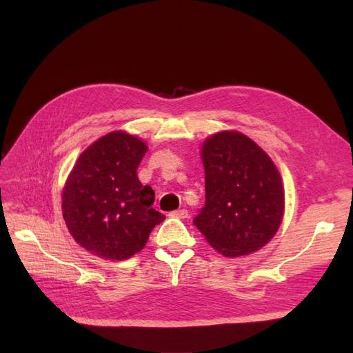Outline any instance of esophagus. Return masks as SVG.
<instances>
[{
	"label": "esophagus",
	"instance_id": "obj_1",
	"mask_svg": "<svg viewBox=\"0 0 353 353\" xmlns=\"http://www.w3.org/2000/svg\"><path fill=\"white\" fill-rule=\"evenodd\" d=\"M170 218H178V219H184L188 216V212L185 209H178V210H172L169 213Z\"/></svg>",
	"mask_w": 353,
	"mask_h": 353
}]
</instances>
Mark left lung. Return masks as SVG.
<instances>
[{"label":"left lung","mask_w":353,"mask_h":353,"mask_svg":"<svg viewBox=\"0 0 353 353\" xmlns=\"http://www.w3.org/2000/svg\"><path fill=\"white\" fill-rule=\"evenodd\" d=\"M201 160L206 201L194 225L223 256L263 248L284 215V188L271 157L244 134L222 131L203 143Z\"/></svg>","instance_id":"left-lung-1"}]
</instances>
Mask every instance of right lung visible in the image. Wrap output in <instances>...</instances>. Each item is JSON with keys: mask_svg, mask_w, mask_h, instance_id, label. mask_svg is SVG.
<instances>
[{"mask_svg": "<svg viewBox=\"0 0 353 353\" xmlns=\"http://www.w3.org/2000/svg\"><path fill=\"white\" fill-rule=\"evenodd\" d=\"M145 153L140 138L114 131L81 153L68 176L63 218L74 241L99 258H131L165 219L153 209V188L137 176Z\"/></svg>", "mask_w": 353, "mask_h": 353, "instance_id": "right-lung-1", "label": "right lung"}]
</instances>
